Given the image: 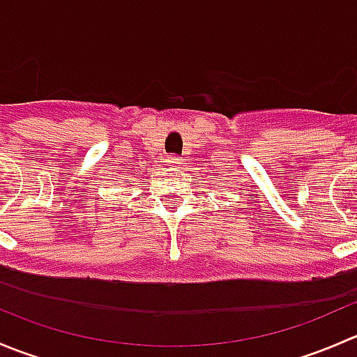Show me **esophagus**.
<instances>
[{
  "mask_svg": "<svg viewBox=\"0 0 357 357\" xmlns=\"http://www.w3.org/2000/svg\"><path fill=\"white\" fill-rule=\"evenodd\" d=\"M165 162H167V165H181L183 158L178 157V155H167V157H165Z\"/></svg>",
  "mask_w": 357,
  "mask_h": 357,
  "instance_id": "esophagus-1",
  "label": "esophagus"
}]
</instances>
